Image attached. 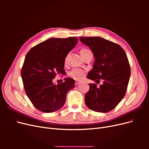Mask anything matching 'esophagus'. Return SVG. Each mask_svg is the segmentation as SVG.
<instances>
[{"label": "esophagus", "instance_id": "34e87169", "mask_svg": "<svg viewBox=\"0 0 149 149\" xmlns=\"http://www.w3.org/2000/svg\"><path fill=\"white\" fill-rule=\"evenodd\" d=\"M79 83H80V81H78V80L76 81H75V85H78L79 84Z\"/></svg>", "mask_w": 149, "mask_h": 149}]
</instances>
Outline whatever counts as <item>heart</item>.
Returning <instances> with one entry per match:
<instances>
[{
    "label": "heart",
    "mask_w": 149,
    "mask_h": 149,
    "mask_svg": "<svg viewBox=\"0 0 149 149\" xmlns=\"http://www.w3.org/2000/svg\"><path fill=\"white\" fill-rule=\"evenodd\" d=\"M91 51H90L89 49L83 48L82 49H81L80 54H81V56L83 58H84V56L86 55L88 53H89ZM68 57V56H67L65 58V63H67ZM84 74H85V71L83 70L80 69V68H73L68 73V76H70V77L73 78L74 79H81L84 77Z\"/></svg>",
    "instance_id": "obj_1"
}]
</instances>
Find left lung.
Segmentation results:
<instances>
[{"label":"left lung","mask_w":149,"mask_h":149,"mask_svg":"<svg viewBox=\"0 0 149 149\" xmlns=\"http://www.w3.org/2000/svg\"><path fill=\"white\" fill-rule=\"evenodd\" d=\"M93 52L95 60L87 78L98 84H89L85 103L89 109L98 112H107L118 106L127 91L130 76V67L126 53L118 44L99 37H79Z\"/></svg>","instance_id":"1"}]
</instances>
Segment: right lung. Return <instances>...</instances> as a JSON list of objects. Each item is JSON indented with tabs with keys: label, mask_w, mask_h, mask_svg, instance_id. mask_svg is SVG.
<instances>
[{
	"label": "right lung",
	"mask_w": 149,
	"mask_h": 149,
	"mask_svg": "<svg viewBox=\"0 0 149 149\" xmlns=\"http://www.w3.org/2000/svg\"><path fill=\"white\" fill-rule=\"evenodd\" d=\"M78 38H51L31 48L26 53L21 76L26 96L39 111L53 112L63 106L68 91L74 87V80L54 84L56 75L65 74V60L77 44Z\"/></svg>",
	"instance_id": "add662e5"
}]
</instances>
